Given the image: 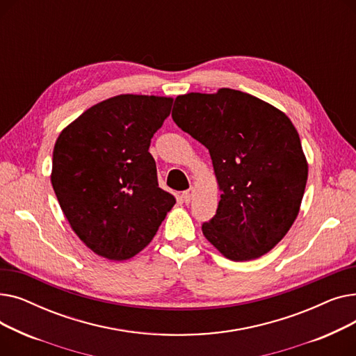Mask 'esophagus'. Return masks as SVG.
I'll list each match as a JSON object with an SVG mask.
<instances>
[{
    "instance_id": "esophagus-1",
    "label": "esophagus",
    "mask_w": 356,
    "mask_h": 356,
    "mask_svg": "<svg viewBox=\"0 0 356 356\" xmlns=\"http://www.w3.org/2000/svg\"><path fill=\"white\" fill-rule=\"evenodd\" d=\"M193 193H195V189H193V188H191V189H188V191H184V192L181 193V199L184 200V203H191V200H192V197H193Z\"/></svg>"
}]
</instances>
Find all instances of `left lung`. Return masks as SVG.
<instances>
[{"mask_svg":"<svg viewBox=\"0 0 356 356\" xmlns=\"http://www.w3.org/2000/svg\"><path fill=\"white\" fill-rule=\"evenodd\" d=\"M173 121L209 149L220 189L202 232L232 261L273 250L298 215L307 161L286 114L241 90L192 92L175 101Z\"/></svg>","mask_w":356,"mask_h":356,"instance_id":"obj_1","label":"left lung"}]
</instances>
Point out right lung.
<instances>
[{
    "label": "right lung",
    "instance_id": "obj_1",
    "mask_svg": "<svg viewBox=\"0 0 356 356\" xmlns=\"http://www.w3.org/2000/svg\"><path fill=\"white\" fill-rule=\"evenodd\" d=\"M172 104L153 95L109 98L56 140L53 191L72 229L101 257L122 261L138 254L176 203L159 188L148 152Z\"/></svg>",
    "mask_w": 356,
    "mask_h": 356
}]
</instances>
